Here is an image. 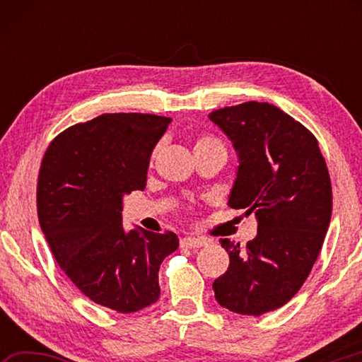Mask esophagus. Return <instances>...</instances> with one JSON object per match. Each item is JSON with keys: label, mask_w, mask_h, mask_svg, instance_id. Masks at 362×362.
Here are the masks:
<instances>
[{"label": "esophagus", "mask_w": 362, "mask_h": 362, "mask_svg": "<svg viewBox=\"0 0 362 362\" xmlns=\"http://www.w3.org/2000/svg\"><path fill=\"white\" fill-rule=\"evenodd\" d=\"M180 246L182 247H188V249H198V247H203L207 246V241L204 238H194V236H187L180 240Z\"/></svg>", "instance_id": "obj_1"}]
</instances>
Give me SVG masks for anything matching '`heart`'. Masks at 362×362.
<instances>
[{
	"mask_svg": "<svg viewBox=\"0 0 362 362\" xmlns=\"http://www.w3.org/2000/svg\"><path fill=\"white\" fill-rule=\"evenodd\" d=\"M216 144L222 145L217 139H214V137H201V139H198V142H196L194 146H198V145H216Z\"/></svg>",
	"mask_w": 362,
	"mask_h": 362,
	"instance_id": "1",
	"label": "heart"
}]
</instances>
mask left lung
<instances>
[{"mask_svg": "<svg viewBox=\"0 0 362 362\" xmlns=\"http://www.w3.org/2000/svg\"><path fill=\"white\" fill-rule=\"evenodd\" d=\"M209 119L238 156L228 206L257 220L244 249L220 240L230 267L212 289L223 308L260 316L296 296L320 255L332 214L327 166L313 134L267 102L220 108Z\"/></svg>", "mask_w": 362, "mask_h": 362, "instance_id": "8db88e82", "label": "left lung"}]
</instances>
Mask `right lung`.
<instances>
[{
    "mask_svg": "<svg viewBox=\"0 0 362 362\" xmlns=\"http://www.w3.org/2000/svg\"><path fill=\"white\" fill-rule=\"evenodd\" d=\"M170 118L105 113L52 140L38 179V218L54 259L93 302L134 313L159 298L158 272L175 233L122 226V199L144 189Z\"/></svg>",
    "mask_w": 362,
    "mask_h": 362,
    "instance_id": "add662e5",
    "label": "right lung"
}]
</instances>
